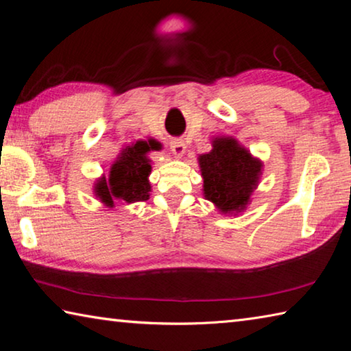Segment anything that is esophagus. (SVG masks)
Instances as JSON below:
<instances>
[{
	"instance_id": "34e87169",
	"label": "esophagus",
	"mask_w": 351,
	"mask_h": 351,
	"mask_svg": "<svg viewBox=\"0 0 351 351\" xmlns=\"http://www.w3.org/2000/svg\"><path fill=\"white\" fill-rule=\"evenodd\" d=\"M170 148L171 152H173L175 156H182L184 152H186V142H184L182 139H173L170 142Z\"/></svg>"
}]
</instances>
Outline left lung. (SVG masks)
Masks as SVG:
<instances>
[{
  "instance_id": "obj_1",
  "label": "left lung",
  "mask_w": 351,
  "mask_h": 351,
  "mask_svg": "<svg viewBox=\"0 0 351 351\" xmlns=\"http://www.w3.org/2000/svg\"><path fill=\"white\" fill-rule=\"evenodd\" d=\"M204 197L219 210H243L257 187L261 162L232 138L213 141L210 153L199 156Z\"/></svg>"
}]
</instances>
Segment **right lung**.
<instances>
[{
  "label": "right lung",
  "instance_id": "obj_1",
  "mask_svg": "<svg viewBox=\"0 0 351 351\" xmlns=\"http://www.w3.org/2000/svg\"><path fill=\"white\" fill-rule=\"evenodd\" d=\"M150 145L144 141H138L132 147L123 148L121 158L112 164L108 180H99L96 184V195L105 206L112 207L114 199L125 203L147 201L150 192L148 175L152 171L147 153Z\"/></svg>",
  "mask_w": 351,
  "mask_h": 351
}]
</instances>
